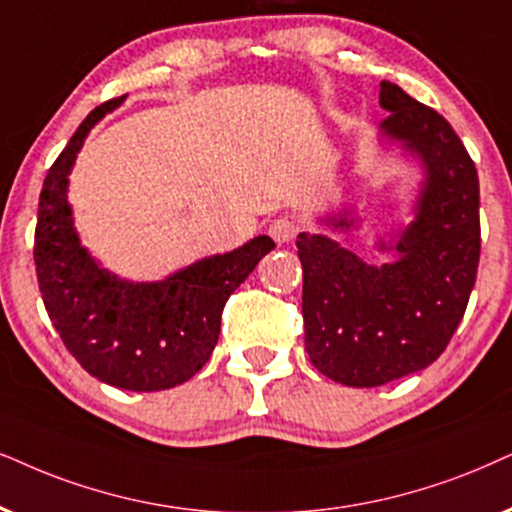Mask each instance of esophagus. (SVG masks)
Returning a JSON list of instances; mask_svg holds the SVG:
<instances>
[{"instance_id": "obj_1", "label": "esophagus", "mask_w": 512, "mask_h": 512, "mask_svg": "<svg viewBox=\"0 0 512 512\" xmlns=\"http://www.w3.org/2000/svg\"><path fill=\"white\" fill-rule=\"evenodd\" d=\"M269 236L274 238L278 245L290 243L297 236V224L288 217H276L274 222L269 224Z\"/></svg>"}]
</instances>
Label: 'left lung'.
Listing matches in <instances>:
<instances>
[{
	"label": "left lung",
	"mask_w": 512,
	"mask_h": 512,
	"mask_svg": "<svg viewBox=\"0 0 512 512\" xmlns=\"http://www.w3.org/2000/svg\"><path fill=\"white\" fill-rule=\"evenodd\" d=\"M380 144L423 170L413 219L375 248L394 260L368 264L323 234L297 236L304 349L326 378L378 387L428 368L461 323L480 264V179L442 115L380 82ZM333 231L359 229L352 205L319 217Z\"/></svg>",
	"instance_id": "left-lung-1"
}]
</instances>
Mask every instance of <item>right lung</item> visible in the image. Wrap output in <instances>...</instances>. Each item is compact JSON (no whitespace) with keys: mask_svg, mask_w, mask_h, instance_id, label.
Masks as SVG:
<instances>
[{"mask_svg":"<svg viewBox=\"0 0 512 512\" xmlns=\"http://www.w3.org/2000/svg\"><path fill=\"white\" fill-rule=\"evenodd\" d=\"M118 106L108 101L94 108L51 165L37 210L35 267L49 319L84 371L120 390L158 392L205 366L226 300L274 241L255 236L160 281H127L101 267L77 236L68 177L87 134Z\"/></svg>","mask_w":512,"mask_h":512,"instance_id":"1","label":"right lung"}]
</instances>
